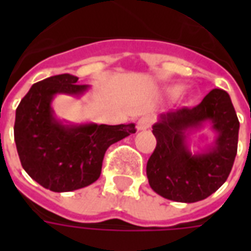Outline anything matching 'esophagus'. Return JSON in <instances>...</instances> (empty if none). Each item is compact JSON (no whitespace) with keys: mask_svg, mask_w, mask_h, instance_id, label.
I'll return each mask as SVG.
<instances>
[{"mask_svg":"<svg viewBox=\"0 0 251 251\" xmlns=\"http://www.w3.org/2000/svg\"><path fill=\"white\" fill-rule=\"evenodd\" d=\"M152 122H153V118L151 115H145V117H141L138 122H137V129L138 130H147L149 129L151 126H152Z\"/></svg>","mask_w":251,"mask_h":251,"instance_id":"1","label":"esophagus"}]
</instances>
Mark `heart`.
<instances>
[{"label": "heart", "mask_w": 251, "mask_h": 251, "mask_svg": "<svg viewBox=\"0 0 251 251\" xmlns=\"http://www.w3.org/2000/svg\"><path fill=\"white\" fill-rule=\"evenodd\" d=\"M171 91H172V94H177L180 91V86H175V87H172Z\"/></svg>", "instance_id": "b5f03b06"}]
</instances>
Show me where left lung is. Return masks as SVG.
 I'll list each match as a JSON object with an SVG mask.
<instances>
[{
  "label": "left lung",
  "instance_id": "1",
  "mask_svg": "<svg viewBox=\"0 0 251 251\" xmlns=\"http://www.w3.org/2000/svg\"><path fill=\"white\" fill-rule=\"evenodd\" d=\"M210 123L216 140L203 151H189L188 137ZM157 145L147 164L151 188L165 199L195 203L221 188L237 156L239 121L230 95L214 88L192 109L158 115L152 126Z\"/></svg>",
  "mask_w": 251,
  "mask_h": 251
}]
</instances>
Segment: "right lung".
Returning <instances> with one entry per match:
<instances>
[{
    "label": "right lung",
    "mask_w": 251,
    "mask_h": 251,
    "mask_svg": "<svg viewBox=\"0 0 251 251\" xmlns=\"http://www.w3.org/2000/svg\"><path fill=\"white\" fill-rule=\"evenodd\" d=\"M77 76L55 75L35 83L16 110L14 141L20 161L32 179L53 192H70L93 184L100 176L110 145L136 133V125L64 124L52 100L57 94L82 97L88 84Z\"/></svg>",
    "instance_id": "right-lung-1"
}]
</instances>
